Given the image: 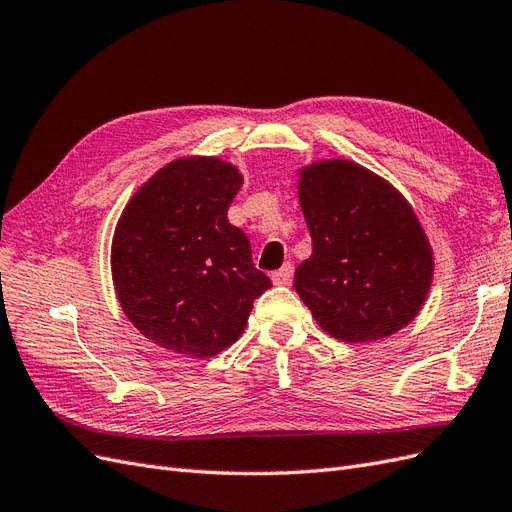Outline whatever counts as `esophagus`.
<instances>
[{"label": "esophagus", "instance_id": "34e87169", "mask_svg": "<svg viewBox=\"0 0 512 512\" xmlns=\"http://www.w3.org/2000/svg\"><path fill=\"white\" fill-rule=\"evenodd\" d=\"M271 280H273L275 286H286V284H290V280H292V265H290V262H286V265H284L282 269H277V271L271 275Z\"/></svg>", "mask_w": 512, "mask_h": 512}]
</instances>
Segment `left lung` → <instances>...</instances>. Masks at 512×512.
I'll list each match as a JSON object with an SVG mask.
<instances>
[{
  "instance_id": "left-lung-1",
  "label": "left lung",
  "mask_w": 512,
  "mask_h": 512,
  "mask_svg": "<svg viewBox=\"0 0 512 512\" xmlns=\"http://www.w3.org/2000/svg\"><path fill=\"white\" fill-rule=\"evenodd\" d=\"M299 175L312 235V256L294 271L301 301L346 344L404 329L421 312L433 277L431 245L408 200L350 160L309 164Z\"/></svg>"
}]
</instances>
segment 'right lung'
Listing matches in <instances>:
<instances>
[{"instance_id": "obj_1", "label": "right lung", "mask_w": 512, "mask_h": 512, "mask_svg": "<svg viewBox=\"0 0 512 512\" xmlns=\"http://www.w3.org/2000/svg\"><path fill=\"white\" fill-rule=\"evenodd\" d=\"M243 177L220 158H179L130 198L115 228L111 269L121 309L153 344L194 359L245 331L271 288L245 232L226 218Z\"/></svg>"}]
</instances>
